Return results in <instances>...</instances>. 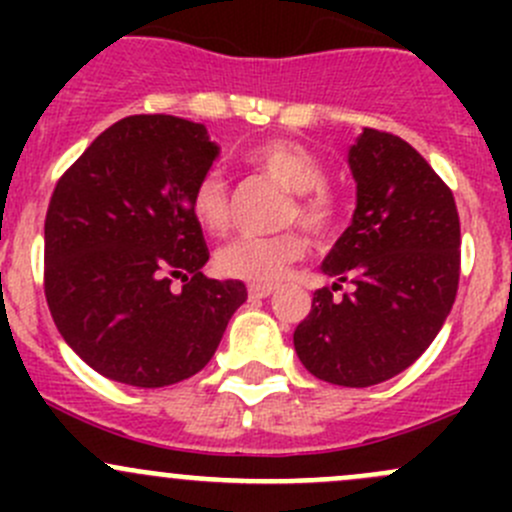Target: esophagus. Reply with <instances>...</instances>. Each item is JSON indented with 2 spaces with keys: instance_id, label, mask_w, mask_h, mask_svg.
Returning a JSON list of instances; mask_svg holds the SVG:
<instances>
[{
  "instance_id": "obj_1",
  "label": "esophagus",
  "mask_w": 512,
  "mask_h": 512,
  "mask_svg": "<svg viewBox=\"0 0 512 512\" xmlns=\"http://www.w3.org/2000/svg\"><path fill=\"white\" fill-rule=\"evenodd\" d=\"M272 292H275V287H272V285H250V287H247V294H250V299H265V297H270Z\"/></svg>"
}]
</instances>
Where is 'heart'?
<instances>
[{
  "mask_svg": "<svg viewBox=\"0 0 512 512\" xmlns=\"http://www.w3.org/2000/svg\"><path fill=\"white\" fill-rule=\"evenodd\" d=\"M247 163L292 193L287 220H299L312 235H329L334 225V203L322 188L324 168L312 151L294 141H265L247 153ZM195 223L210 235H220L230 225V198L220 173L210 170L198 180L190 198ZM304 255V237L282 232L272 237L240 235L215 252V270L230 280L250 285H275L287 275L289 265Z\"/></svg>",
  "mask_w": 512,
  "mask_h": 512,
  "instance_id": "b5f03b06",
  "label": "heart"
}]
</instances>
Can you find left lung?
Here are the masks:
<instances>
[{"label":"left lung","instance_id":"8db88e82","mask_svg":"<svg viewBox=\"0 0 512 512\" xmlns=\"http://www.w3.org/2000/svg\"><path fill=\"white\" fill-rule=\"evenodd\" d=\"M347 158L352 225L324 257L334 285L314 292L294 352L317 379L364 389L409 369L441 332L456 302L461 223L448 185L399 136L364 128ZM347 279L355 292L334 300Z\"/></svg>","mask_w":512,"mask_h":512}]
</instances>
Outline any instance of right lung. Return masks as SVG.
<instances>
[{
	"label": "right lung",
	"instance_id": "add662e5",
	"mask_svg": "<svg viewBox=\"0 0 512 512\" xmlns=\"http://www.w3.org/2000/svg\"><path fill=\"white\" fill-rule=\"evenodd\" d=\"M218 156L203 123L128 116L56 183L46 302L64 342L106 379L160 389L198 374L247 299L240 280L203 275L210 252L190 213Z\"/></svg>",
	"mask_w": 512,
	"mask_h": 512
}]
</instances>
